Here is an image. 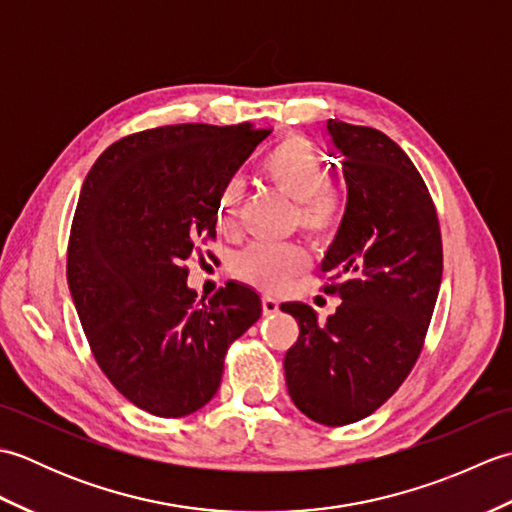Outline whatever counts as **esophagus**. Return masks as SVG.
<instances>
[{
  "instance_id": "esophagus-1",
  "label": "esophagus",
  "mask_w": 512,
  "mask_h": 512,
  "mask_svg": "<svg viewBox=\"0 0 512 512\" xmlns=\"http://www.w3.org/2000/svg\"><path fill=\"white\" fill-rule=\"evenodd\" d=\"M262 310H264V317H275V314L279 312V303L273 297H264Z\"/></svg>"
}]
</instances>
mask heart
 Here are the masks:
<instances>
[{
  "instance_id": "obj_1",
  "label": "heart",
  "mask_w": 512,
  "mask_h": 512,
  "mask_svg": "<svg viewBox=\"0 0 512 512\" xmlns=\"http://www.w3.org/2000/svg\"><path fill=\"white\" fill-rule=\"evenodd\" d=\"M266 178L284 198L295 202L292 224L312 242L328 244L341 231L347 198L345 191L328 178L325 158L306 138H288L266 160ZM244 187L231 180L217 200V224L231 231L237 224ZM233 275L264 292H279L308 268V253L297 244H253L233 259Z\"/></svg>"
}]
</instances>
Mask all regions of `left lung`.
I'll list each match as a JSON object with an SVG mask.
<instances>
[{
	"label": "left lung",
	"instance_id": "1",
	"mask_svg": "<svg viewBox=\"0 0 512 512\" xmlns=\"http://www.w3.org/2000/svg\"><path fill=\"white\" fill-rule=\"evenodd\" d=\"M328 132L343 156L347 211L321 273L341 306L328 321L306 303L281 310L299 323L284 356L292 402L343 427L374 413L416 365L442 281V237L427 184L394 140L343 121H328Z\"/></svg>",
	"mask_w": 512,
	"mask_h": 512
}]
</instances>
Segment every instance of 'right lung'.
I'll list each match as a JSON object with an SVG mask.
<instances>
[{
  "instance_id": "1",
  "label": "right lung",
  "mask_w": 512,
  "mask_h": 512,
  "mask_svg": "<svg viewBox=\"0 0 512 512\" xmlns=\"http://www.w3.org/2000/svg\"><path fill=\"white\" fill-rule=\"evenodd\" d=\"M270 129L165 125L116 140L76 204L68 286L103 374L158 418L202 409L224 356L262 317L248 286L228 281L195 301L187 286L198 239H213L217 200Z\"/></svg>"
}]
</instances>
